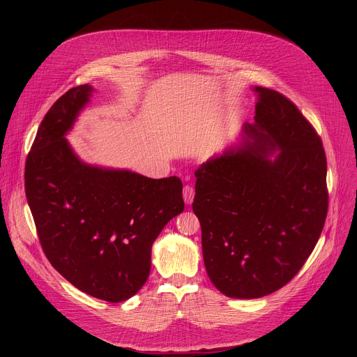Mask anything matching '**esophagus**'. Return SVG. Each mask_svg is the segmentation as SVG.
Listing matches in <instances>:
<instances>
[{"label":"esophagus","instance_id":"obj_1","mask_svg":"<svg viewBox=\"0 0 357 357\" xmlns=\"http://www.w3.org/2000/svg\"><path fill=\"white\" fill-rule=\"evenodd\" d=\"M193 197H195V189H193V186L185 185V186H183V199H185V203H188V205H190V203L193 202Z\"/></svg>","mask_w":357,"mask_h":357}]
</instances>
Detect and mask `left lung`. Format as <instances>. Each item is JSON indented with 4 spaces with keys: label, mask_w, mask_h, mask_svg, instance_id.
<instances>
[{
    "label": "left lung",
    "mask_w": 357,
    "mask_h": 357,
    "mask_svg": "<svg viewBox=\"0 0 357 357\" xmlns=\"http://www.w3.org/2000/svg\"><path fill=\"white\" fill-rule=\"evenodd\" d=\"M254 90L256 123L244 126L240 146L196 169L192 203L211 281L241 299L268 295L298 274L329 202L326 155L312 124L284 94Z\"/></svg>",
    "instance_id": "8db88e82"
}]
</instances>
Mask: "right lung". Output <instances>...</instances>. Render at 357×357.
Instances as JSON below:
<instances>
[{
    "instance_id": "obj_1",
    "label": "right lung",
    "mask_w": 357,
    "mask_h": 357,
    "mask_svg": "<svg viewBox=\"0 0 357 357\" xmlns=\"http://www.w3.org/2000/svg\"><path fill=\"white\" fill-rule=\"evenodd\" d=\"M91 91L72 87L43 117L26 157L25 193L54 268L94 298L121 302L145 284L152 243L183 212L182 181L80 162L65 134Z\"/></svg>"
}]
</instances>
